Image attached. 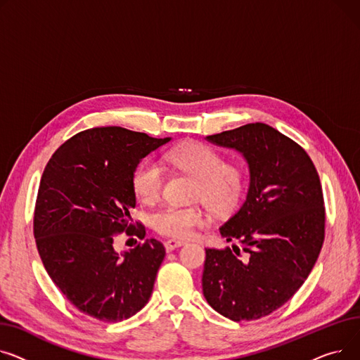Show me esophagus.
<instances>
[{"label":"esophagus","mask_w":360,"mask_h":360,"mask_svg":"<svg viewBox=\"0 0 360 360\" xmlns=\"http://www.w3.org/2000/svg\"><path fill=\"white\" fill-rule=\"evenodd\" d=\"M186 243H183V241H176V240H170V241H165V250L170 252V251H173V250H176V248H179V247H183Z\"/></svg>","instance_id":"34e87169"}]
</instances>
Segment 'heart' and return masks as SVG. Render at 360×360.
Returning <instances> with one entry per match:
<instances>
[{"instance_id":"obj_1","label":"heart","mask_w":360,"mask_h":360,"mask_svg":"<svg viewBox=\"0 0 360 360\" xmlns=\"http://www.w3.org/2000/svg\"><path fill=\"white\" fill-rule=\"evenodd\" d=\"M168 160L179 170L196 179L195 198L202 200L214 214L225 215L238 205L245 177L237 164H226L212 148L199 143H184L168 154ZM164 168L154 160H145L134 174L132 184L136 198L143 203H154L162 192ZM206 224L203 209L196 205H168L157 210L153 225L161 236L174 240H187L195 229Z\"/></svg>"}]
</instances>
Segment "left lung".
I'll return each instance as SVG.
<instances>
[{
  "mask_svg": "<svg viewBox=\"0 0 360 360\" xmlns=\"http://www.w3.org/2000/svg\"><path fill=\"white\" fill-rule=\"evenodd\" d=\"M206 139L243 154L250 186L241 207L219 228L241 247L206 248L203 295L232 321L259 320L293 297L319 259L326 226L320 177L304 148L266 123Z\"/></svg>",
  "mask_w": 360,
  "mask_h": 360,
  "instance_id": "8db88e82",
  "label": "left lung"
}]
</instances>
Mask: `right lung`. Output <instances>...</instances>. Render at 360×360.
<instances>
[{"instance_id":"right-lung-1","label":"right lung","mask_w":360,"mask_h":360,"mask_svg":"<svg viewBox=\"0 0 360 360\" xmlns=\"http://www.w3.org/2000/svg\"><path fill=\"white\" fill-rule=\"evenodd\" d=\"M172 138L119 126L82 131L62 143L41 174L33 234L52 282L81 312L108 323L128 320L150 300L165 248L155 238L119 252L115 236L143 240L132 224L134 173Z\"/></svg>"}]
</instances>
